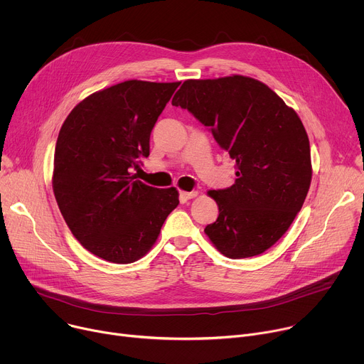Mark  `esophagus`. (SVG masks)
I'll use <instances>...</instances> for the list:
<instances>
[{
  "label": "esophagus",
  "instance_id": "34e87169",
  "mask_svg": "<svg viewBox=\"0 0 364 364\" xmlns=\"http://www.w3.org/2000/svg\"><path fill=\"white\" fill-rule=\"evenodd\" d=\"M197 191H180V200L184 203V201H187V200H190V198H194V197H197Z\"/></svg>",
  "mask_w": 364,
  "mask_h": 364
}]
</instances>
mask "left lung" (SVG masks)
Segmentation results:
<instances>
[{"mask_svg":"<svg viewBox=\"0 0 364 364\" xmlns=\"http://www.w3.org/2000/svg\"><path fill=\"white\" fill-rule=\"evenodd\" d=\"M173 105L209 127L236 161L235 184L207 193L219 216L204 233L230 259L264 253L289 229L309 190V141L299 117L265 83L240 75L186 80Z\"/></svg>","mask_w":364,"mask_h":364,"instance_id":"obj_1","label":"left lung"}]
</instances>
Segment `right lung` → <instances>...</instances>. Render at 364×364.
Instances as JSON below:
<instances>
[{
    "label": "right lung",
    "instance_id": "right-lung-1",
    "mask_svg": "<svg viewBox=\"0 0 364 364\" xmlns=\"http://www.w3.org/2000/svg\"><path fill=\"white\" fill-rule=\"evenodd\" d=\"M180 82L127 80L85 97L63 122L53 191L65 222L90 253L132 264L157 240L178 205L174 187L131 173L149 155V135Z\"/></svg>",
    "mask_w": 364,
    "mask_h": 364
}]
</instances>
